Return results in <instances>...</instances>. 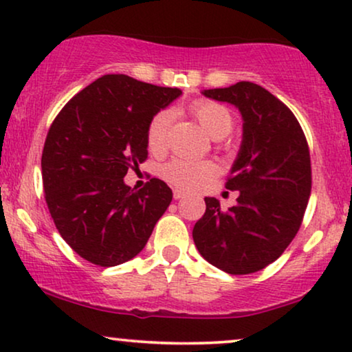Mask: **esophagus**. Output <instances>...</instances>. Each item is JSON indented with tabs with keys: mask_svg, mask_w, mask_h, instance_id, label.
<instances>
[{
	"mask_svg": "<svg viewBox=\"0 0 352 352\" xmlns=\"http://www.w3.org/2000/svg\"><path fill=\"white\" fill-rule=\"evenodd\" d=\"M184 195H186L184 190H181V189H175V190H173V197H175V200H181Z\"/></svg>",
	"mask_w": 352,
	"mask_h": 352,
	"instance_id": "esophagus-1",
	"label": "esophagus"
}]
</instances>
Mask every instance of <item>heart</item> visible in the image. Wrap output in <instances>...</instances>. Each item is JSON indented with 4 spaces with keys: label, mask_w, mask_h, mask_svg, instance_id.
Segmentation results:
<instances>
[{
    "label": "heart",
    "mask_w": 352,
    "mask_h": 352,
    "mask_svg": "<svg viewBox=\"0 0 352 352\" xmlns=\"http://www.w3.org/2000/svg\"><path fill=\"white\" fill-rule=\"evenodd\" d=\"M190 113L200 123L213 139H223L232 131L234 117L228 107L223 104L208 99H199L190 104ZM171 113L168 110L155 113L146 129V144L152 153L165 151L166 134L170 128ZM218 173V166L211 160H184V158H173L162 166L160 175L170 184L181 189H195L211 179Z\"/></svg>",
    "instance_id": "b5f03b06"
}]
</instances>
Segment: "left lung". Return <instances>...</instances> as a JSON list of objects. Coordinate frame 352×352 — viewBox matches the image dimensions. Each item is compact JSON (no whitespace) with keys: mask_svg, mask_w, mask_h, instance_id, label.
<instances>
[{"mask_svg":"<svg viewBox=\"0 0 352 352\" xmlns=\"http://www.w3.org/2000/svg\"><path fill=\"white\" fill-rule=\"evenodd\" d=\"M204 94L242 113V146L226 181V189L240 194L226 211L205 197V214L192 237L201 256L221 271H261L285 252L302 223L312 184L306 136L292 110L263 86L239 81Z\"/></svg>","mask_w":352,"mask_h":352,"instance_id":"obj_1","label":"left lung"}]
</instances>
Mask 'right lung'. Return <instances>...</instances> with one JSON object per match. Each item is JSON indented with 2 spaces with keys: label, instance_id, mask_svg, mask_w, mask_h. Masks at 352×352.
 <instances>
[{
  "label": "right lung",
  "instance_id": "add662e5",
  "mask_svg": "<svg viewBox=\"0 0 352 352\" xmlns=\"http://www.w3.org/2000/svg\"><path fill=\"white\" fill-rule=\"evenodd\" d=\"M181 94L104 75L52 122L41 157L45 199L62 239L86 261L102 267L129 261L170 206L173 192L162 179L134 190L123 177L146 162L148 122Z\"/></svg>",
  "mask_w": 352,
  "mask_h": 352
}]
</instances>
